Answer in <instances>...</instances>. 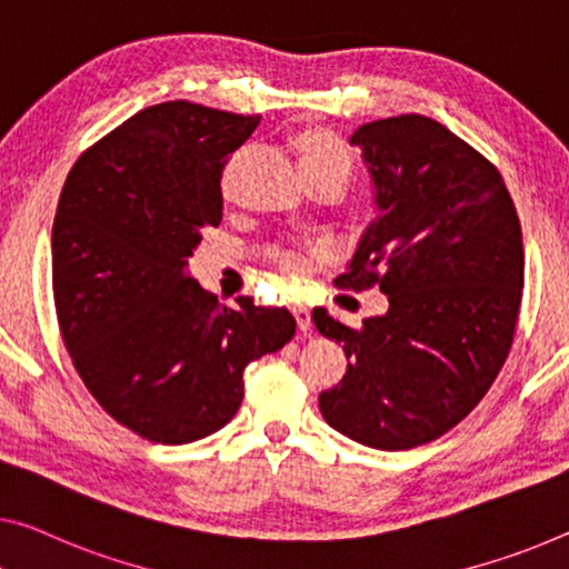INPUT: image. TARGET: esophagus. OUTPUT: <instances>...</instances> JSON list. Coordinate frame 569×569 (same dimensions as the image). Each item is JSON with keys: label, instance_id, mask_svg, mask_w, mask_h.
I'll use <instances>...</instances> for the list:
<instances>
[{"label": "esophagus", "instance_id": "1", "mask_svg": "<svg viewBox=\"0 0 569 569\" xmlns=\"http://www.w3.org/2000/svg\"><path fill=\"white\" fill-rule=\"evenodd\" d=\"M295 312V320H297V328L302 330L305 336L310 333L312 330V320H310V310L308 308H302V305H297V308L292 310Z\"/></svg>", "mask_w": 569, "mask_h": 569}]
</instances>
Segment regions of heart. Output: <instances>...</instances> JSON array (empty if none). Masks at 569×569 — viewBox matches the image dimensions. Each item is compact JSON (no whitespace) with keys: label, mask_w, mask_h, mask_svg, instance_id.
I'll use <instances>...</instances> for the list:
<instances>
[{"label":"heart","mask_w":569,"mask_h":569,"mask_svg":"<svg viewBox=\"0 0 569 569\" xmlns=\"http://www.w3.org/2000/svg\"><path fill=\"white\" fill-rule=\"evenodd\" d=\"M297 152H300V168H312V164H338V168L346 170V174H348V168H351V154H348L346 147L328 132L302 134L300 142H297ZM274 259L277 264L282 267V272L287 274L290 282L302 279L315 264L312 254L292 251V249L274 251Z\"/></svg>","instance_id":"1"}]
</instances>
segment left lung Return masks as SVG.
<instances>
[{
    "label": "left lung",
    "instance_id": "8db88e82",
    "mask_svg": "<svg viewBox=\"0 0 569 569\" xmlns=\"http://www.w3.org/2000/svg\"><path fill=\"white\" fill-rule=\"evenodd\" d=\"M376 221L340 277L389 310L348 328L315 308L343 346V381L318 397L326 422L376 450L432 442L473 412L511 351L523 243L506 182L440 121L401 113L358 127Z\"/></svg>",
    "mask_w": 569,
    "mask_h": 569
}]
</instances>
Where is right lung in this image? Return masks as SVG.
<instances>
[{"label":"right lung","instance_id":"obj_1","mask_svg":"<svg viewBox=\"0 0 569 569\" xmlns=\"http://www.w3.org/2000/svg\"><path fill=\"white\" fill-rule=\"evenodd\" d=\"M259 117L190 101L137 111L68 172L52 221L60 336L93 399L139 437L186 445L239 412L243 369L295 336L287 308L218 302L186 272L221 223V174Z\"/></svg>","mask_w":569,"mask_h":569}]
</instances>
